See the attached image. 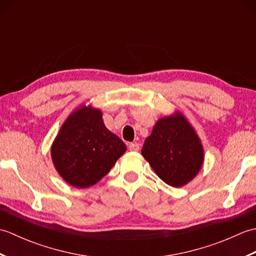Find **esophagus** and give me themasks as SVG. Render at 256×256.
<instances>
[{"label":"esophagus","mask_w":256,"mask_h":256,"mask_svg":"<svg viewBox=\"0 0 256 256\" xmlns=\"http://www.w3.org/2000/svg\"><path fill=\"white\" fill-rule=\"evenodd\" d=\"M128 148H130V150L138 152V150H140V145L138 143H130L128 144Z\"/></svg>","instance_id":"obj_1"}]
</instances>
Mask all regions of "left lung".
<instances>
[{"instance_id":"left-lung-1","label":"left lung","mask_w":256,"mask_h":256,"mask_svg":"<svg viewBox=\"0 0 256 256\" xmlns=\"http://www.w3.org/2000/svg\"><path fill=\"white\" fill-rule=\"evenodd\" d=\"M142 155L162 182L182 187L197 175L204 150L194 128L180 114L160 118L146 138Z\"/></svg>"}]
</instances>
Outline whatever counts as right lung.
Listing matches in <instances>:
<instances>
[{
  "instance_id": "right-lung-1",
  "label": "right lung",
  "mask_w": 256,
  "mask_h": 256,
  "mask_svg": "<svg viewBox=\"0 0 256 256\" xmlns=\"http://www.w3.org/2000/svg\"><path fill=\"white\" fill-rule=\"evenodd\" d=\"M126 150L121 138L102 121L100 110H77L64 123L52 148L54 165L74 187L94 186L110 172Z\"/></svg>"
}]
</instances>
